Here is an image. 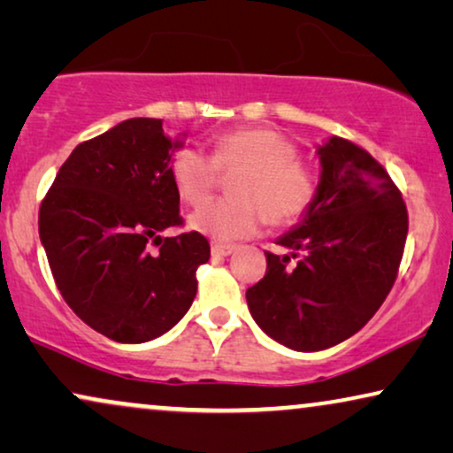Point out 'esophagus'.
<instances>
[{
    "label": "esophagus",
    "mask_w": 453,
    "mask_h": 453,
    "mask_svg": "<svg viewBox=\"0 0 453 453\" xmlns=\"http://www.w3.org/2000/svg\"><path fill=\"white\" fill-rule=\"evenodd\" d=\"M236 250V246L232 244H221V242H213L211 244V255L213 257H227Z\"/></svg>",
    "instance_id": "obj_1"
}]
</instances>
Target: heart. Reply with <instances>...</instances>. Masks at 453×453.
Here are the masks:
<instances>
[{
	"mask_svg": "<svg viewBox=\"0 0 453 453\" xmlns=\"http://www.w3.org/2000/svg\"><path fill=\"white\" fill-rule=\"evenodd\" d=\"M289 138L269 128H242L215 138L211 157L195 147L172 157L170 178L186 204H203L221 176H236L230 201L209 203L190 217L192 230L217 240L249 238L267 219L281 227L300 219L317 198V176L298 161Z\"/></svg>",
	"mask_w": 453,
	"mask_h": 453,
	"instance_id": "b5f03b06",
	"label": "heart"
}]
</instances>
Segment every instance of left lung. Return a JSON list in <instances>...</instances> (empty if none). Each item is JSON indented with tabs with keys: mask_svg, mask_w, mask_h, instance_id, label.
<instances>
[{
	"mask_svg": "<svg viewBox=\"0 0 453 453\" xmlns=\"http://www.w3.org/2000/svg\"><path fill=\"white\" fill-rule=\"evenodd\" d=\"M317 153L315 203L277 240L289 255L265 252V277L246 289L258 327L298 352L335 346L369 323L394 286L408 234L406 203L377 159L340 136Z\"/></svg>",
	"mask_w": 453,
	"mask_h": 453,
	"instance_id": "left-lung-1",
	"label": "left lung"
}]
</instances>
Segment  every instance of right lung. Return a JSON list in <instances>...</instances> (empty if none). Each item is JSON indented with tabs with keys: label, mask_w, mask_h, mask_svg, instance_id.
Instances as JSON below:
<instances>
[{
	"label": "right lung",
	"mask_w": 453,
	"mask_h": 453,
	"mask_svg": "<svg viewBox=\"0 0 453 453\" xmlns=\"http://www.w3.org/2000/svg\"><path fill=\"white\" fill-rule=\"evenodd\" d=\"M180 147L161 119H126L78 144L41 203L39 236L59 294L113 342L170 331L190 309L196 269L211 257L198 232L161 238L184 223L170 178Z\"/></svg>",
	"instance_id": "right-lung-1"
}]
</instances>
